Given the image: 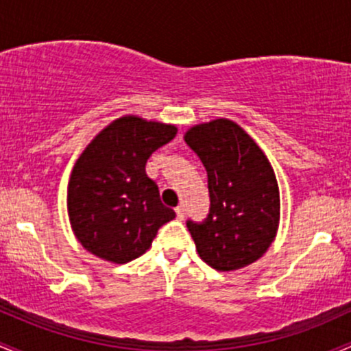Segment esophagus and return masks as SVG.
<instances>
[{"label": "esophagus", "mask_w": 351, "mask_h": 351, "mask_svg": "<svg viewBox=\"0 0 351 351\" xmlns=\"http://www.w3.org/2000/svg\"><path fill=\"white\" fill-rule=\"evenodd\" d=\"M175 213H176V217H178V219L181 221L184 217V208L183 206H178L175 209Z\"/></svg>", "instance_id": "esophagus-1"}]
</instances>
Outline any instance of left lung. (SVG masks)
Instances as JSON below:
<instances>
[{"instance_id":"obj_1","label":"left lung","mask_w":351,"mask_h":351,"mask_svg":"<svg viewBox=\"0 0 351 351\" xmlns=\"http://www.w3.org/2000/svg\"><path fill=\"white\" fill-rule=\"evenodd\" d=\"M184 142L208 173V217L186 221L199 257L221 272L256 263L272 244L280 217L279 186L267 156L228 119L195 125Z\"/></svg>"}]
</instances>
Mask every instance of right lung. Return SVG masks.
I'll list each match as a JSON object with an SVG mask.
<instances>
[{
	"label": "right lung",
	"instance_id": "right-lung-1",
	"mask_svg": "<svg viewBox=\"0 0 351 351\" xmlns=\"http://www.w3.org/2000/svg\"><path fill=\"white\" fill-rule=\"evenodd\" d=\"M175 135V125L127 115L87 145L71 173L67 211L72 231L88 252L108 263H130L176 216L145 171L152 153Z\"/></svg>",
	"mask_w": 351,
	"mask_h": 351
}]
</instances>
